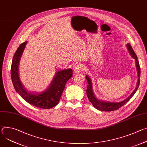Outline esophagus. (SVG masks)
<instances>
[{
	"label": "esophagus",
	"mask_w": 147,
	"mask_h": 147,
	"mask_svg": "<svg viewBox=\"0 0 147 147\" xmlns=\"http://www.w3.org/2000/svg\"><path fill=\"white\" fill-rule=\"evenodd\" d=\"M83 70H84V66L81 65H78V66H77L75 67L74 72L75 73L78 74V73H80V72H81Z\"/></svg>",
	"instance_id": "34e87169"
}]
</instances>
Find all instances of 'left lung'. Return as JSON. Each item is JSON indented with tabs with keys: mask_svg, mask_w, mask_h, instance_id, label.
I'll list each match as a JSON object with an SVG mask.
<instances>
[{
	"mask_svg": "<svg viewBox=\"0 0 147 147\" xmlns=\"http://www.w3.org/2000/svg\"><path fill=\"white\" fill-rule=\"evenodd\" d=\"M127 48L128 49V51L131 55V56L135 59L136 61V69L138 73V81L137 83V87L134 90V91L132 92V94L125 99H124L123 101L119 102H108V101H103L98 99L94 95V94L92 90V81L90 78V77L88 76H86L87 81L88 83L87 88V95L88 96V98L89 99L91 103L92 104V105L97 109L101 111H106V112H110L113 111H116L121 107L125 103H126L134 95V94L136 92L139 85H140V67L139 65V62L138 60L137 56L136 54L135 53L134 51H133L132 47H131L130 44H127Z\"/></svg>",
	"mask_w": 147,
	"mask_h": 147,
	"instance_id": "8db88e82",
	"label": "left lung"
}]
</instances>
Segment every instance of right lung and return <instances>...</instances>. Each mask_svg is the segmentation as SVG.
I'll use <instances>...</instances> for the list:
<instances>
[{"label":"right lung","instance_id":"1","mask_svg":"<svg viewBox=\"0 0 147 147\" xmlns=\"http://www.w3.org/2000/svg\"><path fill=\"white\" fill-rule=\"evenodd\" d=\"M27 42L22 43L15 52L11 66V78L16 92L26 102L40 109H51L58 104L66 84L73 76L71 69L57 71L49 87L44 92L34 94L28 92L21 82L18 65Z\"/></svg>","mask_w":147,"mask_h":147}]
</instances>
